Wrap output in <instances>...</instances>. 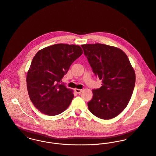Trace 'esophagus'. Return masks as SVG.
Here are the masks:
<instances>
[{"label": "esophagus", "instance_id": "obj_1", "mask_svg": "<svg viewBox=\"0 0 156 156\" xmlns=\"http://www.w3.org/2000/svg\"><path fill=\"white\" fill-rule=\"evenodd\" d=\"M75 91L76 93L78 94H80L81 92H82V90H80V89H78V88H76L75 89Z\"/></svg>", "mask_w": 156, "mask_h": 156}]
</instances>
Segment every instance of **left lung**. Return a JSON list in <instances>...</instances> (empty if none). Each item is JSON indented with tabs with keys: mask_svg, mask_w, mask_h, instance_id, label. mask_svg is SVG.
<instances>
[{
	"mask_svg": "<svg viewBox=\"0 0 156 156\" xmlns=\"http://www.w3.org/2000/svg\"><path fill=\"white\" fill-rule=\"evenodd\" d=\"M81 47L93 73L102 82L99 88L92 90L88 109L99 119H113L126 108L131 98L136 80L134 69L120 48L102 44Z\"/></svg>",
	"mask_w": 156,
	"mask_h": 156,
	"instance_id": "8db88e82",
	"label": "left lung"
}]
</instances>
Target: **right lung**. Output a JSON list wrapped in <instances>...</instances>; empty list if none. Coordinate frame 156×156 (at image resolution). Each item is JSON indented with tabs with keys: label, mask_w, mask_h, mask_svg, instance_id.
Returning a JSON list of instances; mask_svg holds the SVG:
<instances>
[{
	"label": "right lung",
	"mask_w": 156,
	"mask_h": 156,
	"mask_svg": "<svg viewBox=\"0 0 156 156\" xmlns=\"http://www.w3.org/2000/svg\"><path fill=\"white\" fill-rule=\"evenodd\" d=\"M83 52L79 45L58 44L36 54L26 81L29 98L40 112L56 115L68 108L74 95L61 80Z\"/></svg>",
	"instance_id": "add662e5"
}]
</instances>
